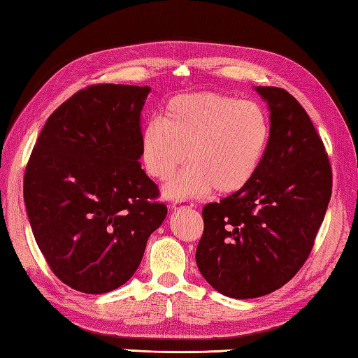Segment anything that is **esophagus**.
I'll list each match as a JSON object with an SVG mask.
<instances>
[{
	"label": "esophagus",
	"mask_w": 358,
	"mask_h": 358,
	"mask_svg": "<svg viewBox=\"0 0 358 358\" xmlns=\"http://www.w3.org/2000/svg\"><path fill=\"white\" fill-rule=\"evenodd\" d=\"M172 207H173V210H181V208H192V207H194V203L189 202V201H175Z\"/></svg>",
	"instance_id": "34e87169"
}]
</instances>
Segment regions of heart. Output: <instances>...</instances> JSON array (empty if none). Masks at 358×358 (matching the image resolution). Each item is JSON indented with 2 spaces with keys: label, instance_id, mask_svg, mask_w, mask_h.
<instances>
[{
  "label": "heart",
  "instance_id": "b5f03b06",
  "mask_svg": "<svg viewBox=\"0 0 358 358\" xmlns=\"http://www.w3.org/2000/svg\"><path fill=\"white\" fill-rule=\"evenodd\" d=\"M272 135L268 111L255 101L217 92L181 94L162 108L161 121L151 119L141 129L140 155L146 173L167 181L170 199H186L217 189L236 194L259 172Z\"/></svg>",
  "mask_w": 358,
  "mask_h": 358
}]
</instances>
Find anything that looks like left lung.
I'll return each instance as SVG.
<instances>
[{
  "label": "left lung",
  "instance_id": "1",
  "mask_svg": "<svg viewBox=\"0 0 358 358\" xmlns=\"http://www.w3.org/2000/svg\"><path fill=\"white\" fill-rule=\"evenodd\" d=\"M271 110L269 150L245 189L202 208L196 263L229 298L275 292L303 268L331 197L330 159L299 101L280 87H257Z\"/></svg>",
  "mask_w": 358,
  "mask_h": 358
}]
</instances>
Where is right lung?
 <instances>
[{
	"label": "right lung",
	"instance_id": "add662e5",
	"mask_svg": "<svg viewBox=\"0 0 358 358\" xmlns=\"http://www.w3.org/2000/svg\"><path fill=\"white\" fill-rule=\"evenodd\" d=\"M150 87L94 84L48 117L28 159L24 201L39 250L73 290L100 294L140 266L166 203L141 169Z\"/></svg>",
	"mask_w": 358,
	"mask_h": 358
}]
</instances>
